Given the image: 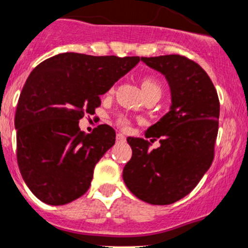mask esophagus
<instances>
[{"label":"esophagus","instance_id":"esophagus-1","mask_svg":"<svg viewBox=\"0 0 248 248\" xmlns=\"http://www.w3.org/2000/svg\"><path fill=\"white\" fill-rule=\"evenodd\" d=\"M116 140H117V142H120V143L126 142V137H124V136L122 135V133H117V135H116Z\"/></svg>","mask_w":248,"mask_h":248}]
</instances>
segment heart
Instances as JSON below:
<instances>
[{
    "mask_svg": "<svg viewBox=\"0 0 248 248\" xmlns=\"http://www.w3.org/2000/svg\"><path fill=\"white\" fill-rule=\"evenodd\" d=\"M140 85H142L143 93H144L145 98H149V96L153 95H161V84L159 83V80L156 79L155 77H153V76H144L140 80ZM113 88H111L108 90V93H112ZM117 124L121 127L122 129L124 131H128L131 128V121H129L128 117L126 116H120L117 119Z\"/></svg>",
    "mask_w": 248,
    "mask_h": 248,
    "instance_id": "1",
    "label": "heart"
}]
</instances>
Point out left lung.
I'll return each mask as SVG.
<instances>
[{"mask_svg": "<svg viewBox=\"0 0 248 248\" xmlns=\"http://www.w3.org/2000/svg\"><path fill=\"white\" fill-rule=\"evenodd\" d=\"M165 76L171 90L170 111L150 126L145 137L160 147L149 150L143 138H127L132 158L124 181L136 197L166 205L189 193L210 168L219 128L218 93L204 69L181 55L142 57Z\"/></svg>", "mask_w": 248, "mask_h": 248, "instance_id": "1", "label": "left lung"}]
</instances>
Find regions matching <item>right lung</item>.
Here are the masks:
<instances>
[{"label":"right lung","mask_w":248,"mask_h":248,"mask_svg":"<svg viewBox=\"0 0 248 248\" xmlns=\"http://www.w3.org/2000/svg\"><path fill=\"white\" fill-rule=\"evenodd\" d=\"M138 56H90L64 52L45 60L28 77L16 110L17 160L29 189L44 203L62 205L88 191L96 163L115 144L116 133L99 124L79 129L115 82Z\"/></svg>","instance_id":"right-lung-1"}]
</instances>
